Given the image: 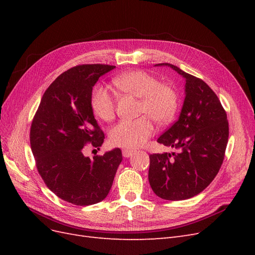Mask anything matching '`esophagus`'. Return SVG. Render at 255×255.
Listing matches in <instances>:
<instances>
[{
    "label": "esophagus",
    "mask_w": 255,
    "mask_h": 255,
    "mask_svg": "<svg viewBox=\"0 0 255 255\" xmlns=\"http://www.w3.org/2000/svg\"><path fill=\"white\" fill-rule=\"evenodd\" d=\"M134 152L135 151H133V150H128V149H123L122 150V155L125 156V157H129V156H132L133 154H134Z\"/></svg>",
    "instance_id": "obj_1"
}]
</instances>
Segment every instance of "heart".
<instances>
[{
    "label": "heart",
    "instance_id": "heart-1",
    "mask_svg": "<svg viewBox=\"0 0 255 255\" xmlns=\"http://www.w3.org/2000/svg\"><path fill=\"white\" fill-rule=\"evenodd\" d=\"M114 86L119 91L140 98L139 115L136 120H125L116 125L110 133L114 145L135 149L143 145L155 132L152 119L158 125L171 122L179 109V96L176 90L156 76L142 70H135L117 75L113 80ZM92 112L104 121L115 117L116 100L110 90L100 84L92 88L90 96Z\"/></svg>",
    "mask_w": 255,
    "mask_h": 255
}]
</instances>
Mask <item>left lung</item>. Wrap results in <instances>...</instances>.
I'll return each mask as SVG.
<instances>
[{"label":"left lung","instance_id":"1","mask_svg":"<svg viewBox=\"0 0 255 255\" xmlns=\"http://www.w3.org/2000/svg\"><path fill=\"white\" fill-rule=\"evenodd\" d=\"M155 66L170 67L186 84L179 119L157 139L179 153L151 154L150 186L161 199L186 200L203 191L219 171L229 139L227 113L201 79L171 64Z\"/></svg>","mask_w":255,"mask_h":255}]
</instances>
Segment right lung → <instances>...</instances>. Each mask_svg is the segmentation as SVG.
<instances>
[{"label": "right lung", "instance_id": "add662e5", "mask_svg": "<svg viewBox=\"0 0 255 255\" xmlns=\"http://www.w3.org/2000/svg\"><path fill=\"white\" fill-rule=\"evenodd\" d=\"M115 66L81 65L61 73L43 94L30 127L37 170L48 188L75 205L101 202L122 160L119 148L89 158L84 146H101L104 133L90 104L92 87Z\"/></svg>", "mask_w": 255, "mask_h": 255}]
</instances>
